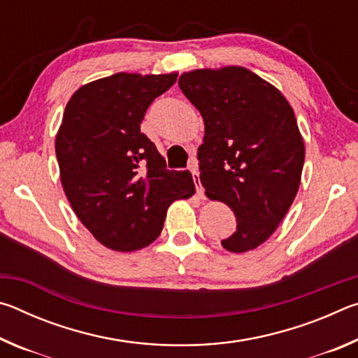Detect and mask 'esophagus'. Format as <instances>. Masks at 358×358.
Here are the masks:
<instances>
[{
  "instance_id": "esophagus-1",
  "label": "esophagus",
  "mask_w": 358,
  "mask_h": 358,
  "mask_svg": "<svg viewBox=\"0 0 358 358\" xmlns=\"http://www.w3.org/2000/svg\"><path fill=\"white\" fill-rule=\"evenodd\" d=\"M189 172L192 173L194 183H196L197 194H199V196H201V197H203V196H205V191H203V186H202V183H201V178H199V171H197L196 164H191V166H189Z\"/></svg>"
}]
</instances>
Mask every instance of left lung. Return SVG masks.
Instances as JSON below:
<instances>
[{"instance_id": "obj_1", "label": "left lung", "mask_w": 358, "mask_h": 358, "mask_svg": "<svg viewBox=\"0 0 358 358\" xmlns=\"http://www.w3.org/2000/svg\"><path fill=\"white\" fill-rule=\"evenodd\" d=\"M178 85L205 123L197 153L205 194L237 217L221 245L251 251L275 232L299 191L305 145L292 107L241 66L185 72Z\"/></svg>"}]
</instances>
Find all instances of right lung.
<instances>
[{
  "mask_svg": "<svg viewBox=\"0 0 358 358\" xmlns=\"http://www.w3.org/2000/svg\"><path fill=\"white\" fill-rule=\"evenodd\" d=\"M177 76L118 72L83 85L64 108L55 141L63 189L83 226L113 251L153 243L169 205L196 192L191 173L167 171L141 132L148 106Z\"/></svg>",
  "mask_w": 358,
  "mask_h": 358,
  "instance_id": "add662e5",
  "label": "right lung"
}]
</instances>
